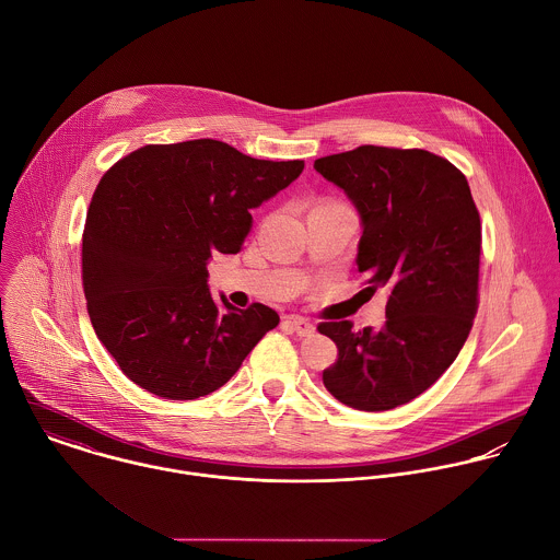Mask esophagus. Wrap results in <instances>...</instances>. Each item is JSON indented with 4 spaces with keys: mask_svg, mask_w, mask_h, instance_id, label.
I'll return each mask as SVG.
<instances>
[{
    "mask_svg": "<svg viewBox=\"0 0 560 560\" xmlns=\"http://www.w3.org/2000/svg\"><path fill=\"white\" fill-rule=\"evenodd\" d=\"M285 325L294 331V334H299V336H312L314 331H316V327L310 323V320H305V318H301V316H290L288 320H285Z\"/></svg>",
    "mask_w": 560,
    "mask_h": 560,
    "instance_id": "1",
    "label": "esophagus"
}]
</instances>
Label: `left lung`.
<instances>
[{
  "mask_svg": "<svg viewBox=\"0 0 560 560\" xmlns=\"http://www.w3.org/2000/svg\"><path fill=\"white\" fill-rule=\"evenodd\" d=\"M362 224L358 270L386 288V323H323L338 347L323 373L345 406L384 412L425 393L458 358L478 310L482 226L465 174L428 150L360 145L314 161Z\"/></svg>",
  "mask_w": 560,
  "mask_h": 560,
  "instance_id": "1",
  "label": "left lung"
}]
</instances>
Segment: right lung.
I'll return each instance as SVG.
<instances>
[{"label":"right lung","mask_w":560,"mask_h":560,"mask_svg":"<svg viewBox=\"0 0 560 560\" xmlns=\"http://www.w3.org/2000/svg\"><path fill=\"white\" fill-rule=\"evenodd\" d=\"M303 167L194 139L143 145L102 176L82 235V285L95 336L128 380L172 401L205 397L279 325L261 303H215L207 264L240 253L250 209Z\"/></svg>","instance_id":"obj_1"}]
</instances>
